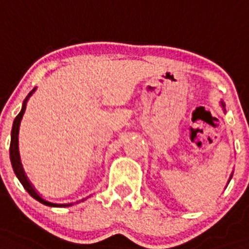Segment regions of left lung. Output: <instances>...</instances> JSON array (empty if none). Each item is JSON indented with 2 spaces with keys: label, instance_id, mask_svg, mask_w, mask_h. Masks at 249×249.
<instances>
[{
  "label": "left lung",
  "instance_id": "1",
  "mask_svg": "<svg viewBox=\"0 0 249 249\" xmlns=\"http://www.w3.org/2000/svg\"><path fill=\"white\" fill-rule=\"evenodd\" d=\"M221 107H223L224 112H225V104H224L223 101H221ZM231 177H233V174H231V175H230V179H231ZM230 179H229V181H230Z\"/></svg>",
  "mask_w": 249,
  "mask_h": 249
}]
</instances>
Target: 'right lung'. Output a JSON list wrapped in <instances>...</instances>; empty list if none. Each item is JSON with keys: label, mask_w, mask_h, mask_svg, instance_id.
Masks as SVG:
<instances>
[{"label": "right lung", "mask_w": 249, "mask_h": 249, "mask_svg": "<svg viewBox=\"0 0 249 249\" xmlns=\"http://www.w3.org/2000/svg\"><path fill=\"white\" fill-rule=\"evenodd\" d=\"M36 92V88H34L32 92L26 96V98L24 100L23 106H21V111L19 112V115L16 116L15 120H14L13 124V130H11V143H10V160H11V165H13L14 173L18 177V179L20 180V183L23 184V187L25 188L26 192L29 193L33 198H36L38 202L43 203L46 206H50V207H69V206L74 205V203H53V202L46 201L44 198L40 197V195L36 191V188L32 185L29 180H28V177H26L25 171L23 169V165H21V161H20V155H19V128H20V123H21V119H23V115L25 112L26 108V102L30 98V96ZM86 199V198H84ZM82 199V202L84 201ZM78 203V202H76Z\"/></svg>", "instance_id": "obj_1"}]
</instances>
